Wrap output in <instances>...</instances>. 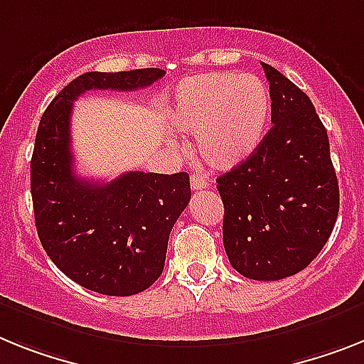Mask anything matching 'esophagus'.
I'll use <instances>...</instances> for the list:
<instances>
[{
	"mask_svg": "<svg viewBox=\"0 0 364 364\" xmlns=\"http://www.w3.org/2000/svg\"><path fill=\"white\" fill-rule=\"evenodd\" d=\"M191 187L192 191H203L207 187L205 177L200 176V173H192L191 176Z\"/></svg>",
	"mask_w": 364,
	"mask_h": 364,
	"instance_id": "34e87169",
	"label": "esophagus"
}]
</instances>
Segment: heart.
I'll return each mask as SVG.
<instances>
[{
    "instance_id": "1",
    "label": "heart",
    "mask_w": 364,
    "mask_h": 364,
    "mask_svg": "<svg viewBox=\"0 0 364 364\" xmlns=\"http://www.w3.org/2000/svg\"><path fill=\"white\" fill-rule=\"evenodd\" d=\"M272 116L268 85L253 73L207 72L183 79L168 103V118L194 133V154L210 170H233L264 139Z\"/></svg>"
}]
</instances>
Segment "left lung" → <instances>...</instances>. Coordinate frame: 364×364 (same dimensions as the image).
Listing matches in <instances>:
<instances>
[{
    "instance_id": "left-lung-1",
    "label": "left lung",
    "mask_w": 364,
    "mask_h": 364,
    "mask_svg": "<svg viewBox=\"0 0 364 364\" xmlns=\"http://www.w3.org/2000/svg\"><path fill=\"white\" fill-rule=\"evenodd\" d=\"M272 127L255 154L222 173L224 248L244 277L277 281L307 268L338 215L328 131L305 92L270 64Z\"/></svg>"
}]
</instances>
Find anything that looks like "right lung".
I'll list each match as a JSON object with an SVG mask.
<instances>
[{
  "instance_id": "1",
  "label": "right lung",
  "mask_w": 364,
  "mask_h": 364,
  "mask_svg": "<svg viewBox=\"0 0 364 364\" xmlns=\"http://www.w3.org/2000/svg\"><path fill=\"white\" fill-rule=\"evenodd\" d=\"M161 68L87 72L53 97L42 114L31 159L36 233L55 267L88 291L133 296L163 274L168 239L191 200L188 173L127 172L88 181L73 172L70 116L87 90H136Z\"/></svg>"
}]
</instances>
